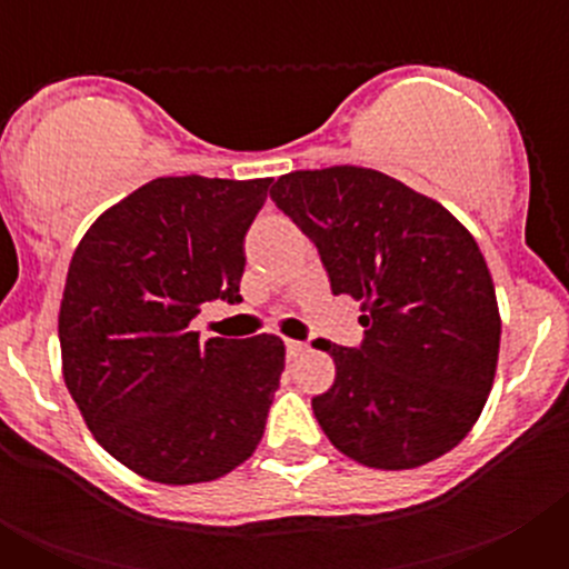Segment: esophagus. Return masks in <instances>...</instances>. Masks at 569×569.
Segmentation results:
<instances>
[{
    "label": "esophagus",
    "mask_w": 569,
    "mask_h": 569,
    "mask_svg": "<svg viewBox=\"0 0 569 569\" xmlns=\"http://www.w3.org/2000/svg\"><path fill=\"white\" fill-rule=\"evenodd\" d=\"M305 350H308V345H305V341L288 339V356H290V359H299V356L305 353Z\"/></svg>",
    "instance_id": "1"
}]
</instances>
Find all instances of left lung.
<instances>
[{
  "label": "left lung",
  "instance_id": "left-lung-1",
  "mask_svg": "<svg viewBox=\"0 0 569 569\" xmlns=\"http://www.w3.org/2000/svg\"><path fill=\"white\" fill-rule=\"evenodd\" d=\"M270 199L310 236L336 296L361 301V347L325 345L336 381L313 399L339 453L413 470L479 421L499 365L501 316L470 230L393 176L356 164L293 170Z\"/></svg>",
  "mask_w": 569,
  "mask_h": 569
}]
</instances>
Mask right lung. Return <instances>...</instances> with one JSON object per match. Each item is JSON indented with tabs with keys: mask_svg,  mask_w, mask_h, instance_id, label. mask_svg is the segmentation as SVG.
Listing matches in <instances>:
<instances>
[{
	"mask_svg": "<svg viewBox=\"0 0 569 569\" xmlns=\"http://www.w3.org/2000/svg\"><path fill=\"white\" fill-rule=\"evenodd\" d=\"M270 179L159 176L104 210L70 259L62 376L93 439L142 479L202 485L253 456L284 341L190 330L204 301H241L244 233Z\"/></svg>",
	"mask_w": 569,
	"mask_h": 569,
	"instance_id": "add662e5",
	"label": "right lung"
}]
</instances>
